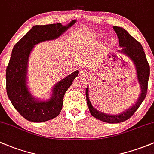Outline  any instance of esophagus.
Segmentation results:
<instances>
[{
  "label": "esophagus",
  "mask_w": 154,
  "mask_h": 154,
  "mask_svg": "<svg viewBox=\"0 0 154 154\" xmlns=\"http://www.w3.org/2000/svg\"><path fill=\"white\" fill-rule=\"evenodd\" d=\"M79 73H80V75H82V76H85V77H86L87 75H88V71H87L85 69H79Z\"/></svg>",
  "instance_id": "1"
}]
</instances>
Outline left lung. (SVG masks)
<instances>
[{
  "instance_id": "8db88e82",
  "label": "left lung",
  "mask_w": 154,
  "mask_h": 154,
  "mask_svg": "<svg viewBox=\"0 0 154 154\" xmlns=\"http://www.w3.org/2000/svg\"><path fill=\"white\" fill-rule=\"evenodd\" d=\"M112 28L117 34L119 44L122 47L121 50H118V52L129 57L135 65L138 82L141 88V93L137 101L132 107L118 115H108L96 110L89 99L88 87L86 88V98L89 110L93 117L107 123H120L131 118L145 99L148 90V83L150 76V66L142 44L123 28L116 26Z\"/></svg>"
}]
</instances>
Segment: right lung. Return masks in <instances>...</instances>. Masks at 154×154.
<instances>
[{"instance_id": "right-lung-1", "label": "right lung", "mask_w": 154, "mask_h": 154, "mask_svg": "<svg viewBox=\"0 0 154 154\" xmlns=\"http://www.w3.org/2000/svg\"><path fill=\"white\" fill-rule=\"evenodd\" d=\"M73 20L66 26L61 23L36 25L15 44L6 71V88L8 97L19 113L26 120L43 122L58 116L67 89L79 74V70L55 84L48 101L38 100L27 88V65L31 51L35 44L58 38L74 24Z\"/></svg>"}]
</instances>
